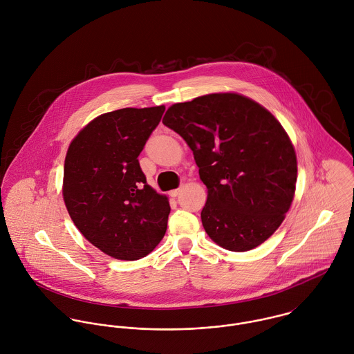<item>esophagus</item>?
Segmentation results:
<instances>
[{
	"mask_svg": "<svg viewBox=\"0 0 354 354\" xmlns=\"http://www.w3.org/2000/svg\"><path fill=\"white\" fill-rule=\"evenodd\" d=\"M180 195V189H173V191H170V196L171 198H177Z\"/></svg>",
	"mask_w": 354,
	"mask_h": 354,
	"instance_id": "1",
	"label": "esophagus"
}]
</instances>
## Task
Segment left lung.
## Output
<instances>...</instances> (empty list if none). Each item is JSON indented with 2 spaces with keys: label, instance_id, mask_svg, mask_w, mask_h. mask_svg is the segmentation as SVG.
I'll return each instance as SVG.
<instances>
[{
  "label": "left lung",
  "instance_id": "8db88e82",
  "mask_svg": "<svg viewBox=\"0 0 354 354\" xmlns=\"http://www.w3.org/2000/svg\"><path fill=\"white\" fill-rule=\"evenodd\" d=\"M162 122L194 151L207 187L202 223L225 250L245 252L282 223L297 181L295 147L279 121L232 93L170 106Z\"/></svg>",
  "mask_w": 354,
  "mask_h": 354
}]
</instances>
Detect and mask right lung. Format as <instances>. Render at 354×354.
<instances>
[{
  "instance_id": "obj_1",
  "label": "right lung",
  "mask_w": 354,
  "mask_h": 354,
  "mask_svg": "<svg viewBox=\"0 0 354 354\" xmlns=\"http://www.w3.org/2000/svg\"><path fill=\"white\" fill-rule=\"evenodd\" d=\"M165 106L104 113L72 140L62 195L80 233L120 260L147 256L166 233L170 205L147 184L139 163Z\"/></svg>"
}]
</instances>
